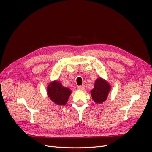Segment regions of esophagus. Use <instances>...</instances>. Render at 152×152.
I'll return each mask as SVG.
<instances>
[{"label":"esophagus","instance_id":"34e87169","mask_svg":"<svg viewBox=\"0 0 152 152\" xmlns=\"http://www.w3.org/2000/svg\"><path fill=\"white\" fill-rule=\"evenodd\" d=\"M78 89H79V90H81V91H83V90H84L85 89V86H84V85H82V86H78Z\"/></svg>","mask_w":152,"mask_h":152}]
</instances>
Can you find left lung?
<instances>
[{
    "label": "left lung",
    "mask_w": 152,
    "mask_h": 152,
    "mask_svg": "<svg viewBox=\"0 0 152 152\" xmlns=\"http://www.w3.org/2000/svg\"><path fill=\"white\" fill-rule=\"evenodd\" d=\"M111 87L108 82L102 78L96 80L94 89L91 93L94 102L96 103H102L107 99Z\"/></svg>",
    "instance_id": "obj_1"
}]
</instances>
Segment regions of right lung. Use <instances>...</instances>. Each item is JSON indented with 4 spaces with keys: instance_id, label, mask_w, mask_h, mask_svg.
Segmentation results:
<instances>
[{
    "instance_id": "obj_1",
    "label": "right lung",
    "mask_w": 152,
    "mask_h": 152,
    "mask_svg": "<svg viewBox=\"0 0 152 152\" xmlns=\"http://www.w3.org/2000/svg\"><path fill=\"white\" fill-rule=\"evenodd\" d=\"M47 90L49 98L58 105H65L72 93L70 89L63 87L58 81L50 82Z\"/></svg>"
}]
</instances>
